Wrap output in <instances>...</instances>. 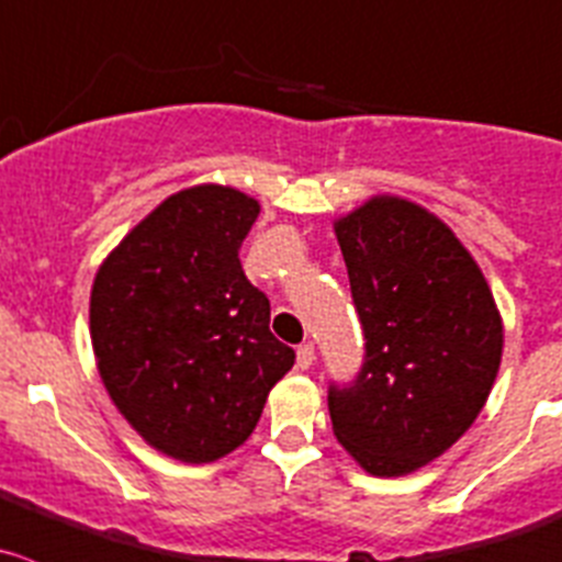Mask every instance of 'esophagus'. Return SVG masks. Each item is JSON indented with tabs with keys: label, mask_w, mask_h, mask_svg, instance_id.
<instances>
[{
	"label": "esophagus",
	"mask_w": 562,
	"mask_h": 562,
	"mask_svg": "<svg viewBox=\"0 0 562 562\" xmlns=\"http://www.w3.org/2000/svg\"><path fill=\"white\" fill-rule=\"evenodd\" d=\"M313 362H315V346H313V342H304V346H299L296 348V364H299V368L307 370Z\"/></svg>",
	"instance_id": "34e87169"
}]
</instances>
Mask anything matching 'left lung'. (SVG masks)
Instances as JSON below:
<instances>
[{"label": "left lung", "instance_id": "1", "mask_svg": "<svg viewBox=\"0 0 562 562\" xmlns=\"http://www.w3.org/2000/svg\"><path fill=\"white\" fill-rule=\"evenodd\" d=\"M335 233L364 357L348 384H329L331 428L370 475H406L481 414L503 357V321L472 255L426 209L373 198Z\"/></svg>", "mask_w": 562, "mask_h": 562}]
</instances>
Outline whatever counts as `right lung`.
<instances>
[{"label": "right lung", "instance_id": "add662e5", "mask_svg": "<svg viewBox=\"0 0 562 562\" xmlns=\"http://www.w3.org/2000/svg\"><path fill=\"white\" fill-rule=\"evenodd\" d=\"M258 214V200L231 187L172 194L92 282L90 337L109 397L145 442L187 464L244 445L296 362L238 260Z\"/></svg>", "mask_w": 562, "mask_h": 562}]
</instances>
